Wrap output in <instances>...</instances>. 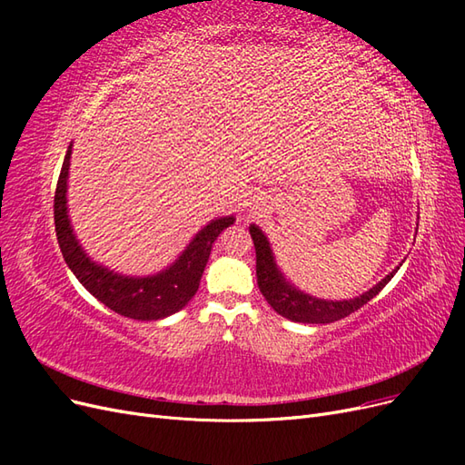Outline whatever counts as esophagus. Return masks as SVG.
<instances>
[{
  "mask_svg": "<svg viewBox=\"0 0 465 465\" xmlns=\"http://www.w3.org/2000/svg\"><path fill=\"white\" fill-rule=\"evenodd\" d=\"M252 202H254V205H258V203H256V200H252Z\"/></svg>",
  "mask_w": 465,
  "mask_h": 465,
  "instance_id": "esophagus-1",
  "label": "esophagus"
}]
</instances>
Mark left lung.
<instances>
[{
    "label": "left lung",
    "mask_w": 465,
    "mask_h": 465,
    "mask_svg": "<svg viewBox=\"0 0 465 465\" xmlns=\"http://www.w3.org/2000/svg\"><path fill=\"white\" fill-rule=\"evenodd\" d=\"M250 234L256 248L258 287L265 297V301L270 302V306L277 314L301 323H331L349 314H353L362 304H367L371 299H374L376 294L390 283V279L396 275V272L401 265L400 263L396 270L390 272L382 281H378L372 289L359 294L355 299L326 301V299L312 297V294H308L291 283V281L283 275V272L279 270L270 241H267V236L263 234V231L258 227V224H250Z\"/></svg>",
    "instance_id": "8db88e82"
}]
</instances>
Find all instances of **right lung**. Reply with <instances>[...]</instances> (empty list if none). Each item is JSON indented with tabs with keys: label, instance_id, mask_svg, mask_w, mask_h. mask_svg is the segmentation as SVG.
<instances>
[{
	"label": "right lung",
	"instance_id": "1",
	"mask_svg": "<svg viewBox=\"0 0 465 465\" xmlns=\"http://www.w3.org/2000/svg\"><path fill=\"white\" fill-rule=\"evenodd\" d=\"M72 147H67L64 166L55 188L54 221L55 236L62 248L64 260L69 270L79 279L96 301H101L110 311L120 316L153 322L163 320L184 308L200 287L205 263L217 236L236 221L234 215L217 217L198 231L182 254L164 270L153 275H124L110 267L94 262L85 248L77 241L67 209V178Z\"/></svg>",
	"mask_w": 465,
	"mask_h": 465
}]
</instances>
